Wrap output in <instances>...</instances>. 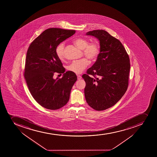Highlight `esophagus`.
Instances as JSON below:
<instances>
[{
	"label": "esophagus",
	"instance_id": "34e87169",
	"mask_svg": "<svg viewBox=\"0 0 157 157\" xmlns=\"http://www.w3.org/2000/svg\"><path fill=\"white\" fill-rule=\"evenodd\" d=\"M81 78H82V77L81 76H80V75H77V79L78 80H80Z\"/></svg>",
	"mask_w": 157,
	"mask_h": 157
}]
</instances>
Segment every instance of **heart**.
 <instances>
[{
	"label": "heart",
	"instance_id": "1",
	"mask_svg": "<svg viewBox=\"0 0 157 157\" xmlns=\"http://www.w3.org/2000/svg\"><path fill=\"white\" fill-rule=\"evenodd\" d=\"M74 43L79 48L82 50L83 54L90 60L93 61L96 59L99 54L100 47L97 42L89 43V41L84 38H78L75 39ZM64 42H61L56 48V53L58 58L61 60L64 59ZM89 61L86 58H82L78 60L74 61L67 67V70L72 73L79 74L87 67Z\"/></svg>",
	"mask_w": 157,
	"mask_h": 157
}]
</instances>
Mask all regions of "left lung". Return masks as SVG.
Instances as JSON below:
<instances>
[{
	"label": "left lung",
	"mask_w": 157,
	"mask_h": 157,
	"mask_svg": "<svg viewBox=\"0 0 157 157\" xmlns=\"http://www.w3.org/2000/svg\"><path fill=\"white\" fill-rule=\"evenodd\" d=\"M100 42V53L95 63L82 75L84 95L90 107L100 111L116 104L128 86L130 60L122 44L104 30L88 32Z\"/></svg>",
	"instance_id": "1"
}]
</instances>
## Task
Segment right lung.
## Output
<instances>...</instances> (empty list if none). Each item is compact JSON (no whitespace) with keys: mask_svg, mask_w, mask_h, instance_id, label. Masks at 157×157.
<instances>
[{"mask_svg":"<svg viewBox=\"0 0 157 157\" xmlns=\"http://www.w3.org/2000/svg\"><path fill=\"white\" fill-rule=\"evenodd\" d=\"M75 30L50 28L34 40L27 51L25 76L29 90L37 102L45 109L56 110L67 104L73 85L77 80L75 73L65 72L56 53L61 42L74 34ZM55 72L61 78H53Z\"/></svg>","mask_w":157,"mask_h":157,"instance_id":"right-lung-1","label":"right lung"}]
</instances>
